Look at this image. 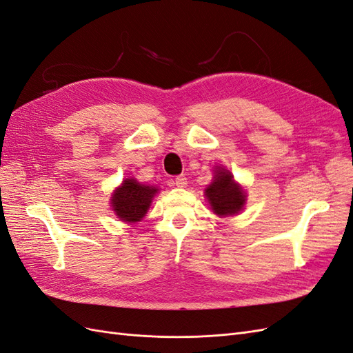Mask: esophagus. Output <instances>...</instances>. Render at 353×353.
<instances>
[{
    "mask_svg": "<svg viewBox=\"0 0 353 353\" xmlns=\"http://www.w3.org/2000/svg\"><path fill=\"white\" fill-rule=\"evenodd\" d=\"M187 184H188V181H187V176L185 175H179V176H176L175 178V185L176 187H187Z\"/></svg>",
    "mask_w": 353,
    "mask_h": 353,
    "instance_id": "obj_1",
    "label": "esophagus"
}]
</instances>
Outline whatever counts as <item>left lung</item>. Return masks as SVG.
Listing matches in <instances>:
<instances>
[{"label":"left lung","instance_id":"obj_1","mask_svg":"<svg viewBox=\"0 0 353 353\" xmlns=\"http://www.w3.org/2000/svg\"><path fill=\"white\" fill-rule=\"evenodd\" d=\"M215 179L206 188V197L212 210L219 216H230L241 210L245 203L243 188L234 183L231 172L225 169L215 170Z\"/></svg>","mask_w":353,"mask_h":353}]
</instances>
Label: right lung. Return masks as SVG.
I'll list each match as a JSON object with an SVG mask.
<instances>
[{
    "label": "right lung",
    "instance_id": "add662e5",
    "mask_svg": "<svg viewBox=\"0 0 353 353\" xmlns=\"http://www.w3.org/2000/svg\"><path fill=\"white\" fill-rule=\"evenodd\" d=\"M157 188L143 185L137 179L128 178L114 191L112 206L116 215L125 222H138L147 213Z\"/></svg>",
    "mask_w": 353,
    "mask_h": 353
}]
</instances>
